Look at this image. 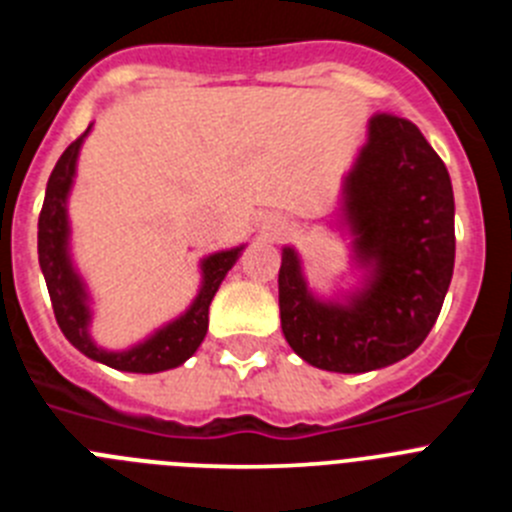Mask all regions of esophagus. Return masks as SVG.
Here are the masks:
<instances>
[{
    "label": "esophagus",
    "instance_id": "esophagus-1",
    "mask_svg": "<svg viewBox=\"0 0 512 512\" xmlns=\"http://www.w3.org/2000/svg\"><path fill=\"white\" fill-rule=\"evenodd\" d=\"M287 228V220H284L282 215H277V212H269V215L261 217V233H264L266 238H279Z\"/></svg>",
    "mask_w": 512,
    "mask_h": 512
}]
</instances>
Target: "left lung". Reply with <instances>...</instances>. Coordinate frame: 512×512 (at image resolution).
Returning <instances> with one entry per match:
<instances>
[{
  "instance_id": "8db88e82",
  "label": "left lung",
  "mask_w": 512,
  "mask_h": 512,
  "mask_svg": "<svg viewBox=\"0 0 512 512\" xmlns=\"http://www.w3.org/2000/svg\"><path fill=\"white\" fill-rule=\"evenodd\" d=\"M338 223L351 233L361 284L318 297L300 253L282 248V333L302 361L364 374L405 359L425 341L454 274L451 176L413 122L374 115L343 176Z\"/></svg>"
}]
</instances>
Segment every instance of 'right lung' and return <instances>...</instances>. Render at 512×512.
<instances>
[{"label": "right lung", "mask_w": 512, "mask_h": 512, "mask_svg": "<svg viewBox=\"0 0 512 512\" xmlns=\"http://www.w3.org/2000/svg\"><path fill=\"white\" fill-rule=\"evenodd\" d=\"M92 133V125L84 130V135L71 143L58 158L48 187H45L43 210L38 217V261L43 269L48 295H51L53 312L61 333L69 338L74 348L89 356L92 361L107 364L117 372L133 374H156L182 366L189 356L200 348L207 336V323H210V302L215 297L217 287L223 284L225 274L233 269L241 251L246 246H235L228 251H217L200 261L202 284L192 305L174 318L171 323L153 330L146 341L135 343L125 351H107L97 346L89 333L92 325V307H89L87 284L76 271L71 261V225H69V194L74 187L76 161L84 146V138Z\"/></svg>", "instance_id": "add662e5"}]
</instances>
